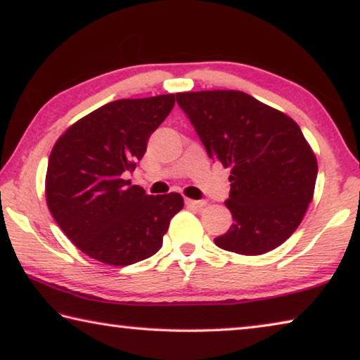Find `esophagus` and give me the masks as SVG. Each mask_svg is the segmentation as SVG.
Listing matches in <instances>:
<instances>
[{
	"label": "esophagus",
	"instance_id": "obj_1",
	"mask_svg": "<svg viewBox=\"0 0 360 360\" xmlns=\"http://www.w3.org/2000/svg\"><path fill=\"white\" fill-rule=\"evenodd\" d=\"M186 205L194 207V208H203V207L207 205V202H205V200H191V198H187Z\"/></svg>",
	"mask_w": 360,
	"mask_h": 360
}]
</instances>
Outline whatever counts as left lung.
<instances>
[{
    "label": "left lung",
    "instance_id": "left-lung-1",
    "mask_svg": "<svg viewBox=\"0 0 360 360\" xmlns=\"http://www.w3.org/2000/svg\"><path fill=\"white\" fill-rule=\"evenodd\" d=\"M208 157L231 169L234 223L214 239L224 250L260 255L296 231L317 181V158L288 115L239 90L176 94Z\"/></svg>",
    "mask_w": 360,
    "mask_h": 360
}]
</instances>
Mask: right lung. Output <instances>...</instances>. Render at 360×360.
Returning <instances> with one entry per match:
<instances>
[{
    "label": "right lung",
    "mask_w": 360,
    "mask_h": 360,
    "mask_svg": "<svg viewBox=\"0 0 360 360\" xmlns=\"http://www.w3.org/2000/svg\"><path fill=\"white\" fill-rule=\"evenodd\" d=\"M174 95L100 106L58 139L48 160L46 205L69 240L90 259L126 266L162 249L181 194L147 195L126 179L174 106Z\"/></svg>",
    "instance_id": "obj_1"
}]
</instances>
